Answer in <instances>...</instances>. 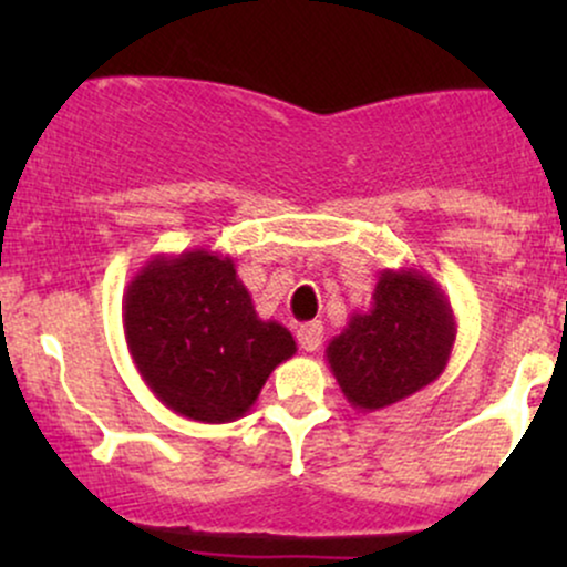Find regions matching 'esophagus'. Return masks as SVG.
<instances>
[{
    "instance_id": "esophagus-1",
    "label": "esophagus",
    "mask_w": 567,
    "mask_h": 567,
    "mask_svg": "<svg viewBox=\"0 0 567 567\" xmlns=\"http://www.w3.org/2000/svg\"><path fill=\"white\" fill-rule=\"evenodd\" d=\"M322 336H324V328L322 322H306L298 328V343H301L303 351H317L322 343Z\"/></svg>"
}]
</instances>
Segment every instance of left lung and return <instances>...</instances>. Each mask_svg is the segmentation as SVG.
<instances>
[{
    "label": "left lung",
    "mask_w": 567,
    "mask_h": 567,
    "mask_svg": "<svg viewBox=\"0 0 567 567\" xmlns=\"http://www.w3.org/2000/svg\"><path fill=\"white\" fill-rule=\"evenodd\" d=\"M455 343V317L421 269H383L370 309L354 311L324 349L349 405L389 408L437 381Z\"/></svg>",
    "instance_id": "1"
}]
</instances>
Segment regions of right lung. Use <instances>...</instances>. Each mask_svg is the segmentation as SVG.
<instances>
[{"label": "right lung", "instance_id": "add662e5", "mask_svg": "<svg viewBox=\"0 0 567 567\" xmlns=\"http://www.w3.org/2000/svg\"><path fill=\"white\" fill-rule=\"evenodd\" d=\"M130 357L162 405L202 424H229L296 354L290 330L261 320L229 256H154L122 298Z\"/></svg>", "mask_w": 567, "mask_h": 567}]
</instances>
